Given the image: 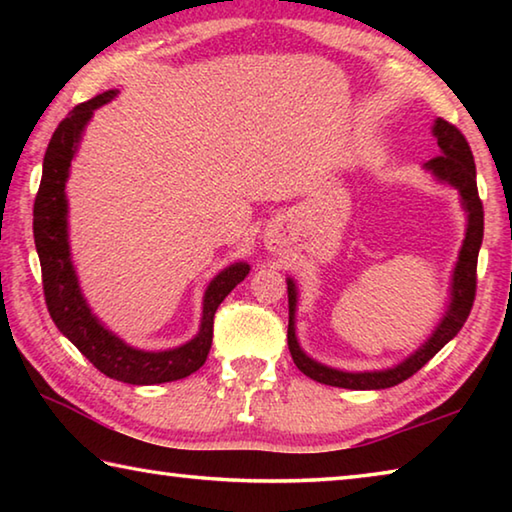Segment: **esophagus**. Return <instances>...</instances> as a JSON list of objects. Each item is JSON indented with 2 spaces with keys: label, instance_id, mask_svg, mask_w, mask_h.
Returning <instances> with one entry per match:
<instances>
[{
  "label": "esophagus",
  "instance_id": "obj_1",
  "mask_svg": "<svg viewBox=\"0 0 512 512\" xmlns=\"http://www.w3.org/2000/svg\"><path fill=\"white\" fill-rule=\"evenodd\" d=\"M268 248H273V250H277V248H280V241H268Z\"/></svg>",
  "mask_w": 512,
  "mask_h": 512
}]
</instances>
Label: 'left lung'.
I'll use <instances>...</instances> for the list:
<instances>
[{"mask_svg": "<svg viewBox=\"0 0 512 512\" xmlns=\"http://www.w3.org/2000/svg\"><path fill=\"white\" fill-rule=\"evenodd\" d=\"M433 135L438 137L440 155L427 162V169H431L440 180H447L461 192L467 214V232L461 248V257H458L456 271H454V284H452V305H449L447 316L443 323L438 325L431 339L422 345V348L413 354V357L400 363L397 368L381 370V372H341L320 363L311 361L305 352L300 350L296 341V329H293V311H296V287L293 282H287L289 293V352L300 372H305L309 379L318 381V384L339 386V388H352V391H372V388H391L402 384L404 379L413 377L424 363L436 357V354L445 348V345L461 332L467 316H470L474 296H476V262H479V248L483 241V203L479 196V187H476V167L474 155L470 144H467L465 135L458 131L454 124L445 119H438L433 126Z\"/></svg>", "mask_w": 512, "mask_h": 512, "instance_id": "8db88e82", "label": "left lung"}]
</instances>
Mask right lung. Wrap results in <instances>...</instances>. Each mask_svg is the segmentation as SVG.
I'll list each match as a JSON object with an SVG mask.
<instances>
[{
    "mask_svg": "<svg viewBox=\"0 0 512 512\" xmlns=\"http://www.w3.org/2000/svg\"><path fill=\"white\" fill-rule=\"evenodd\" d=\"M112 97H115V92L110 90L90 101L79 103L60 121L49 140L45 162H42L36 203H33V237H36V250L40 257L42 291H45L51 320L99 372L110 379L124 381V384H164V381L189 377L203 366L207 352L212 348L216 309H219L223 298L248 275L250 266L244 262L232 264L214 277L205 291L201 332L183 348L167 352L135 350L108 332L92 316L90 307L85 305L81 296L72 262H69L65 180L83 126L88 124L94 108L108 103Z\"/></svg>",
    "mask_w": 512,
    "mask_h": 512,
    "instance_id": "add662e5",
    "label": "right lung"
}]
</instances>
